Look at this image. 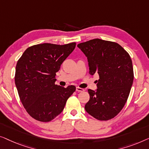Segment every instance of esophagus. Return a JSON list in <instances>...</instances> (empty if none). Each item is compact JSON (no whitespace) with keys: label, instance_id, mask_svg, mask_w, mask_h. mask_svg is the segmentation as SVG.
Masks as SVG:
<instances>
[{"label":"esophagus","instance_id":"obj_1","mask_svg":"<svg viewBox=\"0 0 149 149\" xmlns=\"http://www.w3.org/2000/svg\"><path fill=\"white\" fill-rule=\"evenodd\" d=\"M76 91L77 92H84V89L81 88H79V87H76Z\"/></svg>","mask_w":149,"mask_h":149}]
</instances>
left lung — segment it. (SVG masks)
I'll return each mask as SVG.
<instances>
[{
  "label": "left lung",
  "mask_w": 149,
  "mask_h": 149,
  "mask_svg": "<svg viewBox=\"0 0 149 149\" xmlns=\"http://www.w3.org/2000/svg\"><path fill=\"white\" fill-rule=\"evenodd\" d=\"M77 47L87 57L90 74L99 75L97 89L88 91L90 100L85 110L98 120L113 118L124 107L133 84L130 56L119 44L98 38Z\"/></svg>",
  "instance_id": "8db88e82"
}]
</instances>
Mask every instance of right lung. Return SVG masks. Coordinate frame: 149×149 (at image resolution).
Masks as SVG:
<instances>
[{"mask_svg":"<svg viewBox=\"0 0 149 149\" xmlns=\"http://www.w3.org/2000/svg\"><path fill=\"white\" fill-rule=\"evenodd\" d=\"M76 43H43L27 49L18 60L15 82L26 111L38 121L48 122L63 111L74 86L55 85L56 73Z\"/></svg>","mask_w":149,"mask_h":149,"instance_id":"add662e5","label":"right lung"}]
</instances>
